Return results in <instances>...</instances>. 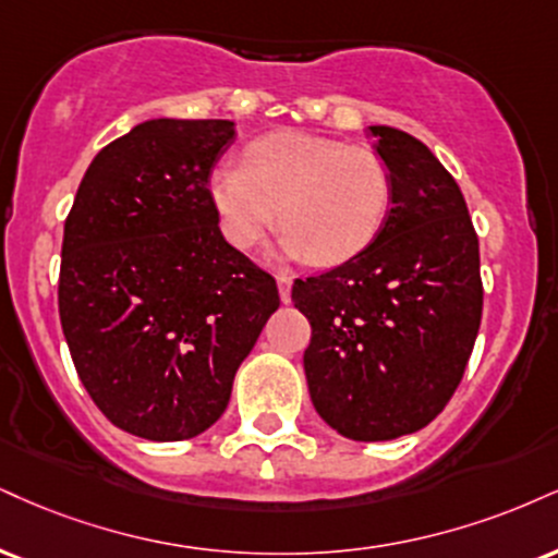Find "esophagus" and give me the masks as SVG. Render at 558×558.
Wrapping results in <instances>:
<instances>
[{
    "label": "esophagus",
    "mask_w": 558,
    "mask_h": 558,
    "mask_svg": "<svg viewBox=\"0 0 558 558\" xmlns=\"http://www.w3.org/2000/svg\"><path fill=\"white\" fill-rule=\"evenodd\" d=\"M291 283H293V280H291V275H278V288H280V301H286V304H288V301H291Z\"/></svg>",
    "instance_id": "1"
}]
</instances>
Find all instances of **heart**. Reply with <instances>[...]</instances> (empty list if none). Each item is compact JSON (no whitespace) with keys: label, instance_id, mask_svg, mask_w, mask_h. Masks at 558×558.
I'll use <instances>...</instances> for the list:
<instances>
[{"label":"heart","instance_id":"1","mask_svg":"<svg viewBox=\"0 0 558 558\" xmlns=\"http://www.w3.org/2000/svg\"><path fill=\"white\" fill-rule=\"evenodd\" d=\"M392 197V171L377 150L301 132L254 140L244 166L223 163L210 177L228 244L252 250L278 218L283 250L319 267L364 252L385 228Z\"/></svg>","mask_w":558,"mask_h":558}]
</instances>
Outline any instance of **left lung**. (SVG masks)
<instances>
[{"label":"left lung","mask_w":558,"mask_h":558,"mask_svg":"<svg viewBox=\"0 0 558 558\" xmlns=\"http://www.w3.org/2000/svg\"><path fill=\"white\" fill-rule=\"evenodd\" d=\"M372 134L395 181L385 228L291 291L312 325L304 372L314 408L355 441L413 434L445 411L483 312L478 233L458 181L408 132Z\"/></svg>","instance_id":"left-lung-1"}]
</instances>
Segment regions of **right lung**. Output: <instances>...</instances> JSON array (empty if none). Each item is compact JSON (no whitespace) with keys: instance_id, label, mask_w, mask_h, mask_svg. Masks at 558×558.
<instances>
[{"instance_id":"add662e5","label":"right lung","mask_w":558,"mask_h":558,"mask_svg":"<svg viewBox=\"0 0 558 558\" xmlns=\"http://www.w3.org/2000/svg\"><path fill=\"white\" fill-rule=\"evenodd\" d=\"M226 119H153L85 171L64 220L59 319L77 377L122 432L203 434L280 306L275 278L223 239L210 173Z\"/></svg>"}]
</instances>
